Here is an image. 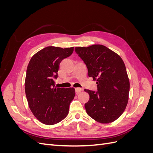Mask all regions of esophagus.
Listing matches in <instances>:
<instances>
[{
	"mask_svg": "<svg viewBox=\"0 0 153 153\" xmlns=\"http://www.w3.org/2000/svg\"><path fill=\"white\" fill-rule=\"evenodd\" d=\"M75 91H76V94H79L80 92L82 91V89H80V88H76Z\"/></svg>",
	"mask_w": 153,
	"mask_h": 153,
	"instance_id": "esophagus-1",
	"label": "esophagus"
}]
</instances>
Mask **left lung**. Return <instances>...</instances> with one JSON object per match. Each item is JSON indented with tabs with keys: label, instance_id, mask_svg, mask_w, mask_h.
I'll return each mask as SVG.
<instances>
[{
	"label": "left lung",
	"instance_id": "obj_1",
	"mask_svg": "<svg viewBox=\"0 0 153 153\" xmlns=\"http://www.w3.org/2000/svg\"><path fill=\"white\" fill-rule=\"evenodd\" d=\"M75 52L98 87L96 92L84 90L89 95L85 104L87 114L100 123L115 121L126 109L129 99V80L123 59L102 45L75 47Z\"/></svg>",
	"mask_w": 153,
	"mask_h": 153
}]
</instances>
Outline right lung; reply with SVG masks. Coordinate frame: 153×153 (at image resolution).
Returning <instances> with one entry per match:
<instances>
[{
  "instance_id": "obj_1",
  "label": "right lung",
  "mask_w": 153,
  "mask_h": 153,
  "mask_svg": "<svg viewBox=\"0 0 153 153\" xmlns=\"http://www.w3.org/2000/svg\"><path fill=\"white\" fill-rule=\"evenodd\" d=\"M74 47H47L30 59L26 72L25 91L32 113L45 124L53 125L65 118L69 104L75 98L73 87L57 88V78L62 60L73 53Z\"/></svg>"
}]
</instances>
